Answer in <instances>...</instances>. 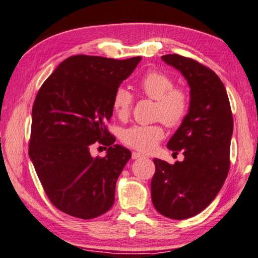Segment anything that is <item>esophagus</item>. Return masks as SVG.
<instances>
[{"mask_svg": "<svg viewBox=\"0 0 258 258\" xmlns=\"http://www.w3.org/2000/svg\"><path fill=\"white\" fill-rule=\"evenodd\" d=\"M132 158H133V159L144 158V156H142V154H141V153H139V152H133V153H132Z\"/></svg>", "mask_w": 258, "mask_h": 258, "instance_id": "1", "label": "esophagus"}]
</instances>
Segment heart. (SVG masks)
<instances>
[{"label":"heart","instance_id":"b5f03b06","mask_svg":"<svg viewBox=\"0 0 258 258\" xmlns=\"http://www.w3.org/2000/svg\"><path fill=\"white\" fill-rule=\"evenodd\" d=\"M141 93L154 100V118L175 128L183 122L189 111V95L186 89L174 87V81L169 75L160 71H148L139 83ZM113 110L120 118L130 114L133 107V95L125 88L116 89L112 99ZM165 132L162 124L133 125L122 134V141L126 146L140 152H151L164 139Z\"/></svg>","mask_w":258,"mask_h":258}]
</instances>
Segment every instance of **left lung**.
<instances>
[{"mask_svg":"<svg viewBox=\"0 0 258 258\" xmlns=\"http://www.w3.org/2000/svg\"><path fill=\"white\" fill-rule=\"evenodd\" d=\"M162 59L188 82L190 102L188 114L168 142L169 150L182 151L184 159L175 164L153 159L151 196L159 214L184 220L202 213L225 183L233 117L226 88L213 70L178 54Z\"/></svg>","mask_w":258,"mask_h":258,"instance_id":"left-lung-1","label":"left lung"}]
</instances>
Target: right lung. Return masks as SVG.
<instances>
[{
  "instance_id": "right-lung-1",
  "label": "right lung",
  "mask_w": 258,
  "mask_h": 258,
  "mask_svg": "<svg viewBox=\"0 0 258 258\" xmlns=\"http://www.w3.org/2000/svg\"><path fill=\"white\" fill-rule=\"evenodd\" d=\"M140 60L70 56L36 95L29 156L51 204L70 216L94 219L113 205L117 178L132 152L113 145L105 123L114 92ZM95 143L109 147L105 157L92 158Z\"/></svg>"
}]
</instances>
